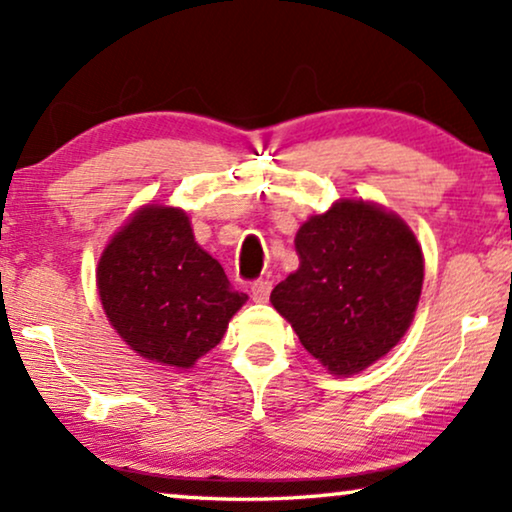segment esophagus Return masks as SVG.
Wrapping results in <instances>:
<instances>
[{"label": "esophagus", "mask_w": 512, "mask_h": 512, "mask_svg": "<svg viewBox=\"0 0 512 512\" xmlns=\"http://www.w3.org/2000/svg\"><path fill=\"white\" fill-rule=\"evenodd\" d=\"M270 291H272V282H268V279H258V282L251 284V298H254L256 303H268Z\"/></svg>", "instance_id": "obj_1"}]
</instances>
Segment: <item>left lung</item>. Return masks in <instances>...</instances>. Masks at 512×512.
Instances as JSON below:
<instances>
[{
    "mask_svg": "<svg viewBox=\"0 0 512 512\" xmlns=\"http://www.w3.org/2000/svg\"><path fill=\"white\" fill-rule=\"evenodd\" d=\"M300 265L270 293L298 340L333 375H354L398 345L415 317L424 256L401 216L340 200L296 233Z\"/></svg>",
    "mask_w": 512,
    "mask_h": 512,
    "instance_id": "obj_1",
    "label": "left lung"
}]
</instances>
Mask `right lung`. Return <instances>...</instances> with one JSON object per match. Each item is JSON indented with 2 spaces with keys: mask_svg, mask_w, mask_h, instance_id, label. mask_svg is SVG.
I'll return each instance as SVG.
<instances>
[{
  "mask_svg": "<svg viewBox=\"0 0 512 512\" xmlns=\"http://www.w3.org/2000/svg\"><path fill=\"white\" fill-rule=\"evenodd\" d=\"M109 324L144 359L191 368L219 345L247 303L221 263L195 242L184 209L146 205L111 237L97 263Z\"/></svg>",
  "mask_w": 512,
  "mask_h": 512,
  "instance_id": "right-lung-1",
  "label": "right lung"
}]
</instances>
